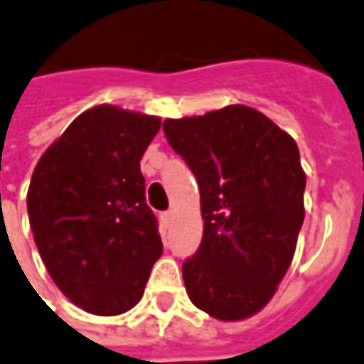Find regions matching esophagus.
I'll use <instances>...</instances> for the list:
<instances>
[{"mask_svg":"<svg viewBox=\"0 0 364 364\" xmlns=\"http://www.w3.org/2000/svg\"><path fill=\"white\" fill-rule=\"evenodd\" d=\"M161 222L166 223V225H171V222H173V212L171 210H168V212H161Z\"/></svg>","mask_w":364,"mask_h":364,"instance_id":"esophagus-1","label":"esophagus"}]
</instances>
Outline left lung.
<instances>
[{
  "label": "left lung",
  "mask_w": 364,
  "mask_h": 364,
  "mask_svg": "<svg viewBox=\"0 0 364 364\" xmlns=\"http://www.w3.org/2000/svg\"><path fill=\"white\" fill-rule=\"evenodd\" d=\"M200 189V247L183 262L191 301L220 320L258 312L289 268L306 177L291 136L247 106L164 121Z\"/></svg>",
  "instance_id": "obj_1"
}]
</instances>
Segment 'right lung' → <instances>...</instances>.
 Wrapping results in <instances>:
<instances>
[{
    "instance_id": "1",
    "label": "right lung",
    "mask_w": 364,
    "mask_h": 364,
    "mask_svg": "<svg viewBox=\"0 0 364 364\" xmlns=\"http://www.w3.org/2000/svg\"><path fill=\"white\" fill-rule=\"evenodd\" d=\"M160 119L88 109L40 158L26 196L34 243L69 301L115 316L141 301L161 255L141 158Z\"/></svg>"
}]
</instances>
